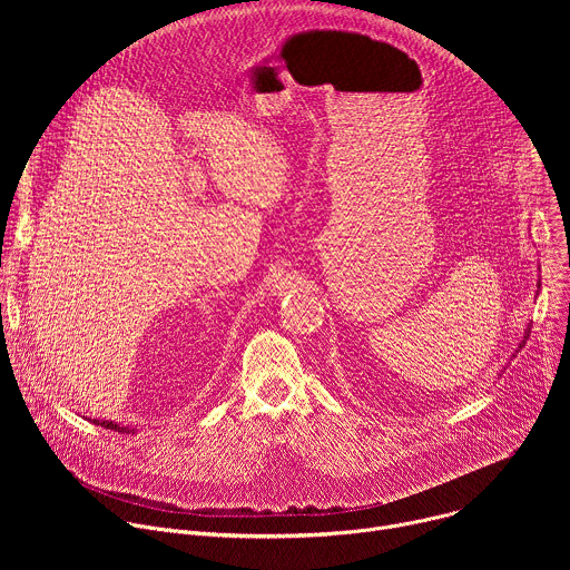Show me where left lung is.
Instances as JSON below:
<instances>
[{
  "label": "left lung",
  "mask_w": 570,
  "mask_h": 570,
  "mask_svg": "<svg viewBox=\"0 0 570 570\" xmlns=\"http://www.w3.org/2000/svg\"><path fill=\"white\" fill-rule=\"evenodd\" d=\"M539 284H541V282H539ZM528 336H530V334H528V332H525V341H528ZM525 341H523V343H521V345H519V347H523V345H525ZM517 352H519V350H517Z\"/></svg>",
  "instance_id": "8db88e82"
}]
</instances>
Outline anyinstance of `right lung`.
<instances>
[{
    "instance_id": "obj_1",
    "label": "right lung",
    "mask_w": 570,
    "mask_h": 570,
    "mask_svg": "<svg viewBox=\"0 0 570 570\" xmlns=\"http://www.w3.org/2000/svg\"><path fill=\"white\" fill-rule=\"evenodd\" d=\"M99 424V422H97ZM101 426L104 429H110V431H126V429H121V426H117V424H112V422H101Z\"/></svg>"
}]
</instances>
